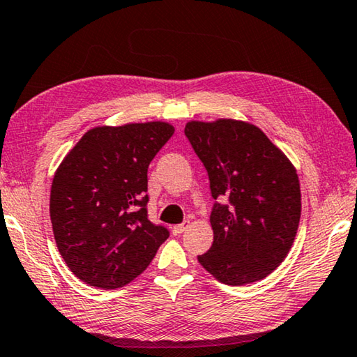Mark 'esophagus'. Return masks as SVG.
<instances>
[{
  "label": "esophagus",
  "instance_id": "obj_1",
  "mask_svg": "<svg viewBox=\"0 0 357 357\" xmlns=\"http://www.w3.org/2000/svg\"><path fill=\"white\" fill-rule=\"evenodd\" d=\"M188 227H190V222H183V223H180V225H175V227L172 228V233L175 236H178V234H182Z\"/></svg>",
  "mask_w": 357,
  "mask_h": 357
}]
</instances>
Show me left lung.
<instances>
[{
    "instance_id": "obj_1",
    "label": "left lung",
    "mask_w": 357,
    "mask_h": 357,
    "mask_svg": "<svg viewBox=\"0 0 357 357\" xmlns=\"http://www.w3.org/2000/svg\"><path fill=\"white\" fill-rule=\"evenodd\" d=\"M209 174L212 248L197 257L228 286L260 281L281 265L297 234L301 195L297 169L257 126L238 119L185 126Z\"/></svg>"
}]
</instances>
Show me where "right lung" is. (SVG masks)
I'll use <instances>...</instances> for the list:
<instances>
[{"instance_id":"obj_1","label":"right lung","mask_w":357,"mask_h":357,"mask_svg":"<svg viewBox=\"0 0 357 357\" xmlns=\"http://www.w3.org/2000/svg\"><path fill=\"white\" fill-rule=\"evenodd\" d=\"M174 130L164 121L97 126L60 162L49 201L54 239L83 282L126 286L169 238L146 217V174Z\"/></svg>"}]
</instances>
